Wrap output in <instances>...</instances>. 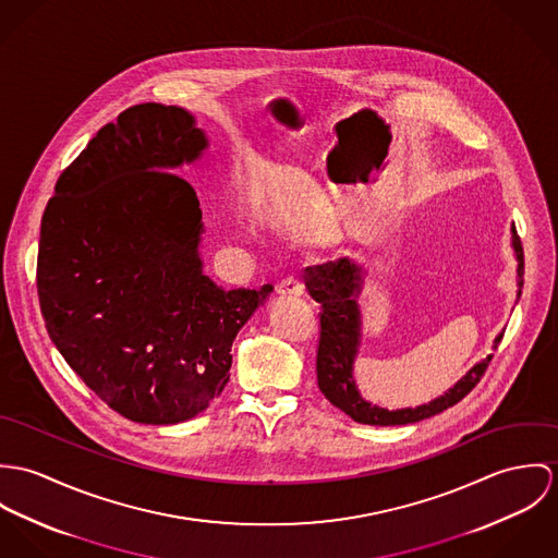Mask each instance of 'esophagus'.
<instances>
[{"label":"esophagus","instance_id":"obj_1","mask_svg":"<svg viewBox=\"0 0 558 558\" xmlns=\"http://www.w3.org/2000/svg\"><path fill=\"white\" fill-rule=\"evenodd\" d=\"M276 291H278L280 298H300V295H304V284H302L300 278L289 276V278H284V280L276 287Z\"/></svg>","mask_w":558,"mask_h":558}]
</instances>
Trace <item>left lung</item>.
I'll list each match as a JSON object with an SVG mask.
<instances>
[{
    "instance_id": "8db88e82",
    "label": "left lung",
    "mask_w": 558,
    "mask_h": 558,
    "mask_svg": "<svg viewBox=\"0 0 558 558\" xmlns=\"http://www.w3.org/2000/svg\"><path fill=\"white\" fill-rule=\"evenodd\" d=\"M511 248L518 260L515 276H518V298H520L522 284H524L522 280L524 252L513 225H511ZM366 274L368 271L351 258H340L333 263L329 260L325 265L306 267V289L310 298L316 304H320L323 310L320 340L316 351V378L323 396L342 413H347L351 420L368 426H407V424L428 420L433 415L442 413L445 409L458 404L480 383L493 355L477 362L442 396L434 398L428 404H420L415 409L387 411L362 398L355 385L353 366L362 344V310L357 300L364 291ZM500 338H502V331L496 336L493 349L498 347Z\"/></svg>"
}]
</instances>
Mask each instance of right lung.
Returning <instances> with one entry per match:
<instances>
[{"label": "right lung", "mask_w": 558, "mask_h": 558, "mask_svg": "<svg viewBox=\"0 0 558 558\" xmlns=\"http://www.w3.org/2000/svg\"><path fill=\"white\" fill-rule=\"evenodd\" d=\"M182 107L136 105L58 180L38 248V298L68 366L130 422L192 420L229 383L238 331L271 284L203 274V214L175 169L207 149Z\"/></svg>", "instance_id": "1"}]
</instances>
